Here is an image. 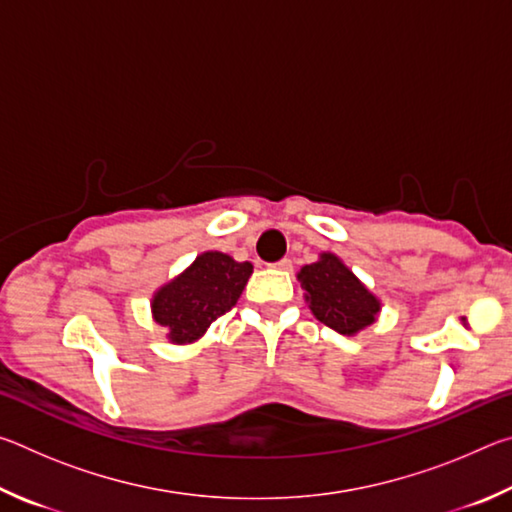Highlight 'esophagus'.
<instances>
[{
  "label": "esophagus",
  "instance_id": "34e87169",
  "mask_svg": "<svg viewBox=\"0 0 512 512\" xmlns=\"http://www.w3.org/2000/svg\"><path fill=\"white\" fill-rule=\"evenodd\" d=\"M273 268H280V271H289V268H291V262H289L287 257H284V259H280V262H275V264H273Z\"/></svg>",
  "mask_w": 512,
  "mask_h": 512
}]
</instances>
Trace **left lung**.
Wrapping results in <instances>:
<instances>
[{
	"instance_id": "8db88e82",
	"label": "left lung",
	"mask_w": 512,
	"mask_h": 512,
	"mask_svg": "<svg viewBox=\"0 0 512 512\" xmlns=\"http://www.w3.org/2000/svg\"><path fill=\"white\" fill-rule=\"evenodd\" d=\"M298 282L311 314L343 336H357L381 311V300L334 253H320L314 264L302 266Z\"/></svg>"
}]
</instances>
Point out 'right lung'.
Wrapping results in <instances>:
<instances>
[{"mask_svg":"<svg viewBox=\"0 0 512 512\" xmlns=\"http://www.w3.org/2000/svg\"><path fill=\"white\" fill-rule=\"evenodd\" d=\"M253 264L205 250L183 273L153 293L151 316L173 345L196 343L216 318L237 305Z\"/></svg>","mask_w":512,"mask_h":512,"instance_id":"add662e5","label":"right lung"}]
</instances>
